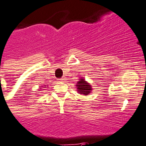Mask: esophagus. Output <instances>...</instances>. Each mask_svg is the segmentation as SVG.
<instances>
[{"mask_svg": "<svg viewBox=\"0 0 146 146\" xmlns=\"http://www.w3.org/2000/svg\"><path fill=\"white\" fill-rule=\"evenodd\" d=\"M65 80V78L64 77H62V78H61L60 79H59V81L60 82H62V81H64Z\"/></svg>", "mask_w": 146, "mask_h": 146, "instance_id": "obj_1", "label": "esophagus"}]
</instances>
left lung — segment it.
Masks as SVG:
<instances>
[{
    "mask_svg": "<svg viewBox=\"0 0 146 146\" xmlns=\"http://www.w3.org/2000/svg\"><path fill=\"white\" fill-rule=\"evenodd\" d=\"M75 86L77 87V91L79 94H82L84 96H88L92 92V86L83 78H80L79 81L77 82Z\"/></svg>",
    "mask_w": 146,
    "mask_h": 146,
    "instance_id": "left-lung-1",
    "label": "left lung"
}]
</instances>
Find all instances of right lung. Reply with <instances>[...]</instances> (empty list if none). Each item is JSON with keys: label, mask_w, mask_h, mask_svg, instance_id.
Listing matches in <instances>:
<instances>
[{"label": "right lung", "mask_w": 146, "mask_h": 146, "mask_svg": "<svg viewBox=\"0 0 146 146\" xmlns=\"http://www.w3.org/2000/svg\"><path fill=\"white\" fill-rule=\"evenodd\" d=\"M44 88H46V87H44ZM41 90V88H39V89H38V90Z\"/></svg>", "instance_id": "obj_1"}]
</instances>
